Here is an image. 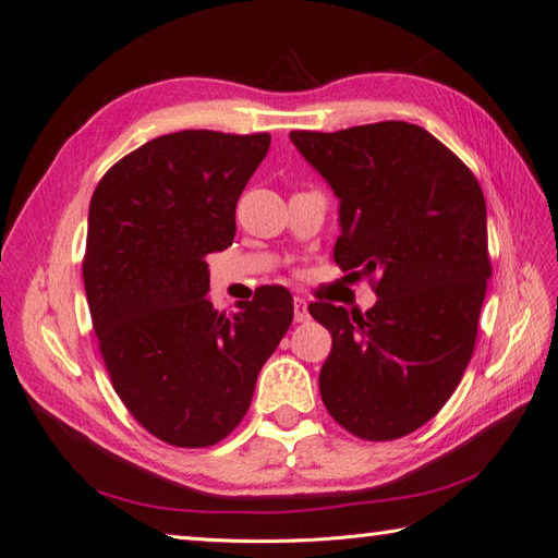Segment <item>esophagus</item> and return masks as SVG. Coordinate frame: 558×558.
Segmentation results:
<instances>
[{"mask_svg": "<svg viewBox=\"0 0 558 558\" xmlns=\"http://www.w3.org/2000/svg\"><path fill=\"white\" fill-rule=\"evenodd\" d=\"M293 316H295V324H307V320H310V310H307L305 298L298 295L293 300Z\"/></svg>", "mask_w": 558, "mask_h": 558, "instance_id": "obj_1", "label": "esophagus"}]
</instances>
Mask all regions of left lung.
<instances>
[{"label": "left lung", "instance_id": "1", "mask_svg": "<svg viewBox=\"0 0 558 558\" xmlns=\"http://www.w3.org/2000/svg\"><path fill=\"white\" fill-rule=\"evenodd\" d=\"M291 140L340 197L335 263L377 302L351 314L314 302L332 335L318 375L330 416L369 442L430 421L472 359L492 277L486 202L468 165L424 128L381 121Z\"/></svg>", "mask_w": 558, "mask_h": 558}]
</instances>
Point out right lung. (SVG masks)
I'll list each match as a JSON object with an SVG mask.
<instances>
[{"label":"right lung","mask_w":558,"mask_h":558,"mask_svg":"<svg viewBox=\"0 0 558 558\" xmlns=\"http://www.w3.org/2000/svg\"><path fill=\"white\" fill-rule=\"evenodd\" d=\"M269 134L183 130L150 140L99 179L83 283L113 391L158 440L202 449L244 418L265 361L293 320L283 286L240 312L207 298V256L234 240V207Z\"/></svg>","instance_id":"1"}]
</instances>
